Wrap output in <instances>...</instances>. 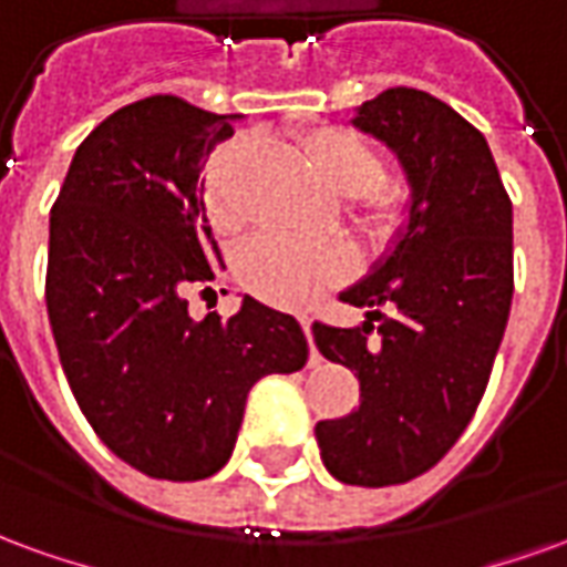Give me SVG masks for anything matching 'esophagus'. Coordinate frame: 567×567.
Here are the masks:
<instances>
[{"mask_svg": "<svg viewBox=\"0 0 567 567\" xmlns=\"http://www.w3.org/2000/svg\"><path fill=\"white\" fill-rule=\"evenodd\" d=\"M300 328L307 333V340H312V321L300 319ZM309 364H319V352H316V346L309 343Z\"/></svg>", "mask_w": 567, "mask_h": 567, "instance_id": "obj_1", "label": "esophagus"}]
</instances>
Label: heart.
Returning a JSON list of instances; mask_svg holds the SVG:
<instances>
[{"mask_svg": "<svg viewBox=\"0 0 567 567\" xmlns=\"http://www.w3.org/2000/svg\"><path fill=\"white\" fill-rule=\"evenodd\" d=\"M303 161L321 185L340 197L364 199L368 221L380 230L394 227L401 218V199L382 185L385 163L361 133L343 127H319L297 142ZM248 142H230L215 151L203 175V197L215 230L234 234L246 221V203L239 175L248 163ZM352 270L349 251L340 246H303L282 236H258L243 246L236 258V276L246 291L272 307H307L316 297L343 282Z\"/></svg>", "mask_w": 567, "mask_h": 567, "instance_id": "b5f03b06", "label": "heart"}]
</instances>
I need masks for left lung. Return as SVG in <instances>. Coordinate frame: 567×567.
Returning <instances> with one entry per match:
<instances>
[{"mask_svg":"<svg viewBox=\"0 0 567 567\" xmlns=\"http://www.w3.org/2000/svg\"><path fill=\"white\" fill-rule=\"evenodd\" d=\"M352 124L398 157L410 199L389 251L340 295L368 319L312 328L321 355L361 382V404L319 422L316 440L331 476L377 488L434 467L486 392L511 316L513 206L486 136L437 96L392 87Z\"/></svg>","mask_w":567,"mask_h":567,"instance_id":"8db88e82","label":"left lung"}]
</instances>
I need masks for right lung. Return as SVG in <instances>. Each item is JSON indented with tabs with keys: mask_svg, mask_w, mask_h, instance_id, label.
<instances>
[{
	"mask_svg": "<svg viewBox=\"0 0 567 567\" xmlns=\"http://www.w3.org/2000/svg\"><path fill=\"white\" fill-rule=\"evenodd\" d=\"M236 117L178 96L124 105L81 142L51 209L44 295L63 373L105 446L157 480L218 474L251 385L309 358L295 316L255 297L230 319L187 316V285L221 267L203 166Z\"/></svg>",
	"mask_w": 567,
	"mask_h": 567,
	"instance_id": "add662e5",
	"label": "right lung"
}]
</instances>
